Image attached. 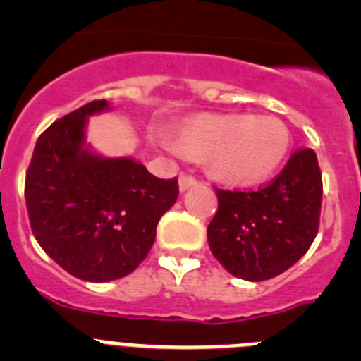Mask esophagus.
<instances>
[{
    "label": "esophagus",
    "instance_id": "obj_1",
    "mask_svg": "<svg viewBox=\"0 0 361 361\" xmlns=\"http://www.w3.org/2000/svg\"><path fill=\"white\" fill-rule=\"evenodd\" d=\"M191 186H197V178L193 175L183 171V173L178 175V188H180V191H186Z\"/></svg>",
    "mask_w": 361,
    "mask_h": 361
}]
</instances>
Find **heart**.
<instances>
[{
	"label": "heart",
	"mask_w": 361,
	"mask_h": 361,
	"mask_svg": "<svg viewBox=\"0 0 361 361\" xmlns=\"http://www.w3.org/2000/svg\"><path fill=\"white\" fill-rule=\"evenodd\" d=\"M162 145L188 157L208 155L209 168L229 184L251 186L275 173L289 152L288 126L273 117L199 116L188 121L177 146Z\"/></svg>",
	"instance_id": "heart-1"
}]
</instances>
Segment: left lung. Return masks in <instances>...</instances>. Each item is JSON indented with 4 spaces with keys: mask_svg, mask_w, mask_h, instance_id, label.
Here are the masks:
<instances>
[{
    "mask_svg": "<svg viewBox=\"0 0 361 361\" xmlns=\"http://www.w3.org/2000/svg\"><path fill=\"white\" fill-rule=\"evenodd\" d=\"M322 171L311 148L296 149L269 184L219 190L208 226L213 257L237 279L260 282L280 275L307 253L320 226Z\"/></svg>",
    "mask_w": 361,
    "mask_h": 361,
    "instance_id": "1",
    "label": "left lung"
}]
</instances>
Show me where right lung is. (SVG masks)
Wrapping results in <instances>:
<instances>
[{
	"label": "right lung",
	"instance_id": "right-lung-1",
	"mask_svg": "<svg viewBox=\"0 0 361 361\" xmlns=\"http://www.w3.org/2000/svg\"><path fill=\"white\" fill-rule=\"evenodd\" d=\"M108 110L97 99L57 119L36 142L25 178L28 220L44 253L75 279H123L146 258L178 180L159 178L128 157L85 148L86 117Z\"/></svg>",
	"mask_w": 361,
	"mask_h": 361
}]
</instances>
